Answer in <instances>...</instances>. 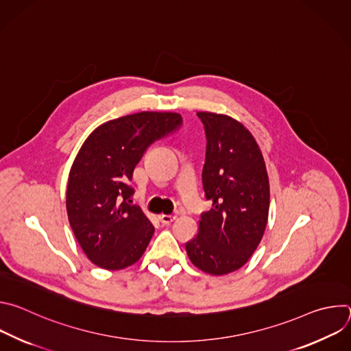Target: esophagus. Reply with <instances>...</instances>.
Returning <instances> with one entry per match:
<instances>
[{
    "label": "esophagus",
    "instance_id": "34e87169",
    "mask_svg": "<svg viewBox=\"0 0 351 351\" xmlns=\"http://www.w3.org/2000/svg\"><path fill=\"white\" fill-rule=\"evenodd\" d=\"M158 219H160V222H161L162 225H169L171 222H173V221L176 219V215H173V214H171V215L162 214V215L158 217Z\"/></svg>",
    "mask_w": 351,
    "mask_h": 351
}]
</instances>
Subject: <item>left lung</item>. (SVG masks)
Returning <instances> with one entry per match:
<instances>
[{"label": "left lung", "instance_id": "left-lung-1", "mask_svg": "<svg viewBox=\"0 0 351 351\" xmlns=\"http://www.w3.org/2000/svg\"><path fill=\"white\" fill-rule=\"evenodd\" d=\"M197 117L207 137L203 189L213 207L202 214L186 252L198 269L225 275L241 268L263 239L269 180L257 141L240 122L213 112Z\"/></svg>", "mask_w": 351, "mask_h": 351}]
</instances>
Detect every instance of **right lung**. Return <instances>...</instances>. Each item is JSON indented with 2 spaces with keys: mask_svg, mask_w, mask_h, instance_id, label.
Instances as JSON below:
<instances>
[{
  "mask_svg": "<svg viewBox=\"0 0 351 351\" xmlns=\"http://www.w3.org/2000/svg\"><path fill=\"white\" fill-rule=\"evenodd\" d=\"M182 125L175 112H138L98 126L83 143L69 172L66 211L87 258L123 269L143 256L154 226L136 204L129 184L145 149Z\"/></svg>",
  "mask_w": 351,
  "mask_h": 351,
  "instance_id": "1",
  "label": "right lung"
}]
</instances>
